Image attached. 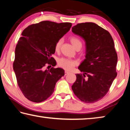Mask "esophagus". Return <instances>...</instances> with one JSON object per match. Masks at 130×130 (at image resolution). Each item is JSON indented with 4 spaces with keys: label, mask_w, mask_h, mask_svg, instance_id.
Masks as SVG:
<instances>
[{
    "label": "esophagus",
    "mask_w": 130,
    "mask_h": 130,
    "mask_svg": "<svg viewBox=\"0 0 130 130\" xmlns=\"http://www.w3.org/2000/svg\"><path fill=\"white\" fill-rule=\"evenodd\" d=\"M69 73H70L69 72L67 71V70H65V75H67V74H69Z\"/></svg>",
    "instance_id": "esophagus-1"
}]
</instances>
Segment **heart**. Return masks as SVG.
<instances>
[{"mask_svg": "<svg viewBox=\"0 0 130 130\" xmlns=\"http://www.w3.org/2000/svg\"><path fill=\"white\" fill-rule=\"evenodd\" d=\"M70 41L73 47L76 49L77 48L82 46V42L78 37L75 36H72L70 37ZM62 43V39H59L56 42L54 46V50L56 52H58L60 49L61 44ZM58 66L63 68L66 70H71L73 69V68L77 65V62L74 60L69 59L67 58H61L58 59L57 61Z\"/></svg>", "mask_w": 130, "mask_h": 130, "instance_id": "heart-1", "label": "heart"}]
</instances>
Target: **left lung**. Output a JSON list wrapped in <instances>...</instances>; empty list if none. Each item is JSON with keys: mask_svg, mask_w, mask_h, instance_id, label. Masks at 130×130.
Returning <instances> with one entry per match:
<instances>
[{"mask_svg": "<svg viewBox=\"0 0 130 130\" xmlns=\"http://www.w3.org/2000/svg\"><path fill=\"white\" fill-rule=\"evenodd\" d=\"M72 32L85 42V58L76 74L72 86L74 93L82 102L93 103L100 100L108 92L117 76L118 56L109 32L92 22L78 23Z\"/></svg>", "mask_w": 130, "mask_h": 130, "instance_id": "obj_1", "label": "left lung"}]
</instances>
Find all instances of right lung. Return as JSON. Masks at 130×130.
<instances>
[{"instance_id":"right-lung-1","label":"right lung","mask_w":130,"mask_h":130,"mask_svg":"<svg viewBox=\"0 0 130 130\" xmlns=\"http://www.w3.org/2000/svg\"><path fill=\"white\" fill-rule=\"evenodd\" d=\"M71 26L69 22L46 21L28 26L23 31L15 48L13 69L18 85L28 100L35 103L46 100L53 93L56 83L64 76L62 68L43 69L47 65H56L52 57L55 44Z\"/></svg>"}]
</instances>
